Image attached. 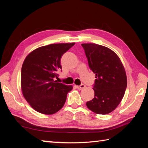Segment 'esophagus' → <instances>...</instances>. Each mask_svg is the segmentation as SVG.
I'll return each mask as SVG.
<instances>
[{"label": "esophagus", "instance_id": "obj_1", "mask_svg": "<svg viewBox=\"0 0 148 148\" xmlns=\"http://www.w3.org/2000/svg\"><path fill=\"white\" fill-rule=\"evenodd\" d=\"M85 87V85L84 84H82L81 85H79V86H77V88H78V89L79 90H81V89H83Z\"/></svg>", "mask_w": 148, "mask_h": 148}]
</instances>
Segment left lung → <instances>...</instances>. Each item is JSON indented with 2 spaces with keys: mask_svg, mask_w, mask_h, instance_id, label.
<instances>
[{
  "mask_svg": "<svg viewBox=\"0 0 148 148\" xmlns=\"http://www.w3.org/2000/svg\"><path fill=\"white\" fill-rule=\"evenodd\" d=\"M91 70L96 74L95 97L86 102L97 114L112 112L123 99L127 86L124 66L120 58L108 47L96 44H82Z\"/></svg>",
  "mask_w": 148,
  "mask_h": 148,
  "instance_id": "left-lung-1",
  "label": "left lung"
}]
</instances>
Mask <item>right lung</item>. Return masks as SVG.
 Wrapping results in <instances>:
<instances>
[{
  "label": "right lung",
  "mask_w": 148,
  "mask_h": 148,
  "mask_svg": "<svg viewBox=\"0 0 148 148\" xmlns=\"http://www.w3.org/2000/svg\"><path fill=\"white\" fill-rule=\"evenodd\" d=\"M73 43L52 44L29 53L21 67V86L25 99L39 113L51 115L65 104L73 87L58 83L57 71L62 69L60 59ZM62 71V70H61Z\"/></svg>",
  "instance_id": "1"
}]
</instances>
